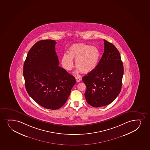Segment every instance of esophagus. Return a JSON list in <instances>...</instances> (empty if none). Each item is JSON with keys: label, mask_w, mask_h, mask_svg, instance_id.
Here are the masks:
<instances>
[{"label": "esophagus", "mask_w": 150, "mask_h": 150, "mask_svg": "<svg viewBox=\"0 0 150 150\" xmlns=\"http://www.w3.org/2000/svg\"><path fill=\"white\" fill-rule=\"evenodd\" d=\"M75 79H76V81L77 82H79L81 80V78H80L78 77H76L75 78Z\"/></svg>", "instance_id": "obj_1"}]
</instances>
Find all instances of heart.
Masks as SVG:
<instances>
[{"mask_svg":"<svg viewBox=\"0 0 150 150\" xmlns=\"http://www.w3.org/2000/svg\"><path fill=\"white\" fill-rule=\"evenodd\" d=\"M100 57V52L96 46L84 43L74 44L68 50V55L64 54L61 60L62 67L66 71L73 67L72 60H75V65L77 72L88 74L97 67Z\"/></svg>","mask_w":150,"mask_h":150,"instance_id":"obj_1","label":"heart"}]
</instances>
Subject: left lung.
<instances>
[{"instance_id":"1","label":"left lung","mask_w":150,"mask_h":150,"mask_svg":"<svg viewBox=\"0 0 150 150\" xmlns=\"http://www.w3.org/2000/svg\"><path fill=\"white\" fill-rule=\"evenodd\" d=\"M104 53L97 67L82 81L86 85V100L94 108L111 103L122 89L123 66L120 52L112 44L104 40Z\"/></svg>"}]
</instances>
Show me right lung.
<instances>
[{"instance_id": "add662e5", "label": "right lung", "mask_w": 150, "mask_h": 150, "mask_svg": "<svg viewBox=\"0 0 150 150\" xmlns=\"http://www.w3.org/2000/svg\"><path fill=\"white\" fill-rule=\"evenodd\" d=\"M52 40L36 42L28 52L23 64L25 86L28 95L47 109H59L67 101L76 83L74 76L59 66Z\"/></svg>"}]
</instances>
